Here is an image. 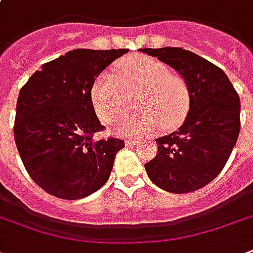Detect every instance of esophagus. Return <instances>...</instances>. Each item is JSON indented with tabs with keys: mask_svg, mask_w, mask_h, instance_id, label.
<instances>
[{
	"mask_svg": "<svg viewBox=\"0 0 253 253\" xmlns=\"http://www.w3.org/2000/svg\"><path fill=\"white\" fill-rule=\"evenodd\" d=\"M138 143H139L138 139H127L126 146H136Z\"/></svg>",
	"mask_w": 253,
	"mask_h": 253,
	"instance_id": "34e87169",
	"label": "esophagus"
}]
</instances>
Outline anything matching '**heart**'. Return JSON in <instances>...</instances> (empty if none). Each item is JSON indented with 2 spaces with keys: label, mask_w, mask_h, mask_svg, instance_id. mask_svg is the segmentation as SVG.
I'll use <instances>...</instances> for the list:
<instances>
[{
  "label": "heart",
  "mask_w": 253,
  "mask_h": 253,
  "mask_svg": "<svg viewBox=\"0 0 253 253\" xmlns=\"http://www.w3.org/2000/svg\"><path fill=\"white\" fill-rule=\"evenodd\" d=\"M90 94L98 118L106 123L126 116L132 98L137 97L139 111L127 123H114L111 131L117 134L147 135L159 126L163 130L174 128L182 123L190 106L186 81L148 56L122 59L115 76L101 73L95 79Z\"/></svg>",
  "instance_id": "obj_1"
}]
</instances>
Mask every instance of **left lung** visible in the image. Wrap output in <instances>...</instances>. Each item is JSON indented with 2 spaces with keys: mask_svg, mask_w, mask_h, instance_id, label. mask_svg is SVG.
<instances>
[{
  "mask_svg": "<svg viewBox=\"0 0 253 253\" xmlns=\"http://www.w3.org/2000/svg\"><path fill=\"white\" fill-rule=\"evenodd\" d=\"M169 65L190 90L184 123L156 139L158 155L144 164L151 181L170 193H188L214 180L227 163L240 131V99L226 73L177 47L140 48Z\"/></svg>",
  "mask_w": 253,
  "mask_h": 253,
  "instance_id": "obj_1",
  "label": "left lung"
}]
</instances>
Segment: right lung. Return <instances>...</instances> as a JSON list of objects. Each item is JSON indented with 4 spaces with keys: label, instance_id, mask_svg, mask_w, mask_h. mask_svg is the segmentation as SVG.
Returning <instances> with one entry per match:
<instances>
[{
    "label": "right lung",
    "instance_id": "obj_1",
    "mask_svg": "<svg viewBox=\"0 0 253 253\" xmlns=\"http://www.w3.org/2000/svg\"><path fill=\"white\" fill-rule=\"evenodd\" d=\"M127 51L73 49L42 65L22 86L15 144L30 177L49 194L80 200L109 180L125 142L93 138L103 126L90 93L99 73Z\"/></svg>",
    "mask_w": 253,
    "mask_h": 253
}]
</instances>
